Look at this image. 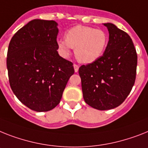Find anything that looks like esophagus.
<instances>
[{
  "label": "esophagus",
  "mask_w": 148,
  "mask_h": 148,
  "mask_svg": "<svg viewBox=\"0 0 148 148\" xmlns=\"http://www.w3.org/2000/svg\"><path fill=\"white\" fill-rule=\"evenodd\" d=\"M73 66H74V69H75V73H77V72L79 71V66L77 65V64H74V65H73Z\"/></svg>",
  "instance_id": "obj_1"
}]
</instances>
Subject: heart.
Instances as JSON below:
<instances>
[{
	"mask_svg": "<svg viewBox=\"0 0 148 148\" xmlns=\"http://www.w3.org/2000/svg\"><path fill=\"white\" fill-rule=\"evenodd\" d=\"M108 42L107 34L101 29L76 25L67 32L66 38L57 40V46L63 57H69L75 48L77 60L83 63H91L99 59Z\"/></svg>",
	"mask_w": 148,
	"mask_h": 148,
	"instance_id": "b5f03b06",
	"label": "heart"
}]
</instances>
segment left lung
Instances as JSON below:
<instances>
[{
    "label": "left lung",
    "instance_id": "8db88e82",
    "mask_svg": "<svg viewBox=\"0 0 148 148\" xmlns=\"http://www.w3.org/2000/svg\"><path fill=\"white\" fill-rule=\"evenodd\" d=\"M103 25L109 31V41L103 56L79 69L85 103L100 110L117 107L128 97L138 61L130 36L112 23Z\"/></svg>",
    "mask_w": 148,
    "mask_h": 148
}]
</instances>
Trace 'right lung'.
Segmentation results:
<instances>
[{"label": "right lung", "mask_w": 148, "mask_h": 148, "mask_svg": "<svg viewBox=\"0 0 148 148\" xmlns=\"http://www.w3.org/2000/svg\"><path fill=\"white\" fill-rule=\"evenodd\" d=\"M59 30L53 20L33 19L11 38L7 67L11 89L22 103L37 112L59 104L73 63L57 50Z\"/></svg>", "instance_id": "add662e5"}]
</instances>
